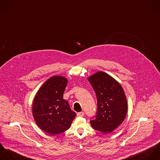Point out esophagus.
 <instances>
[{"label": "esophagus", "instance_id": "esophagus-1", "mask_svg": "<svg viewBox=\"0 0 160 160\" xmlns=\"http://www.w3.org/2000/svg\"><path fill=\"white\" fill-rule=\"evenodd\" d=\"M77 115L78 117H83L84 116V112H78L77 113Z\"/></svg>", "mask_w": 160, "mask_h": 160}]
</instances>
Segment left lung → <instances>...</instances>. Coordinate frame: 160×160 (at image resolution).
Here are the masks:
<instances>
[{
    "label": "left lung",
    "instance_id": "8db88e82",
    "mask_svg": "<svg viewBox=\"0 0 160 160\" xmlns=\"http://www.w3.org/2000/svg\"><path fill=\"white\" fill-rule=\"evenodd\" d=\"M98 101L97 115L90 121L92 128L104 133L113 131L123 123L128 110L127 99L121 85L112 77L99 71L88 78Z\"/></svg>",
    "mask_w": 160,
    "mask_h": 160
}]
</instances>
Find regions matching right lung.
Returning a JSON list of instances; mask_svg holds the SVG:
<instances>
[{"label":"right lung","instance_id":"obj_1","mask_svg":"<svg viewBox=\"0 0 160 160\" xmlns=\"http://www.w3.org/2000/svg\"><path fill=\"white\" fill-rule=\"evenodd\" d=\"M68 79L53 76L38 89L32 104V115L37 126L51 135L62 133L70 128L76 116L69 102L63 99Z\"/></svg>","mask_w":160,"mask_h":160}]
</instances>
